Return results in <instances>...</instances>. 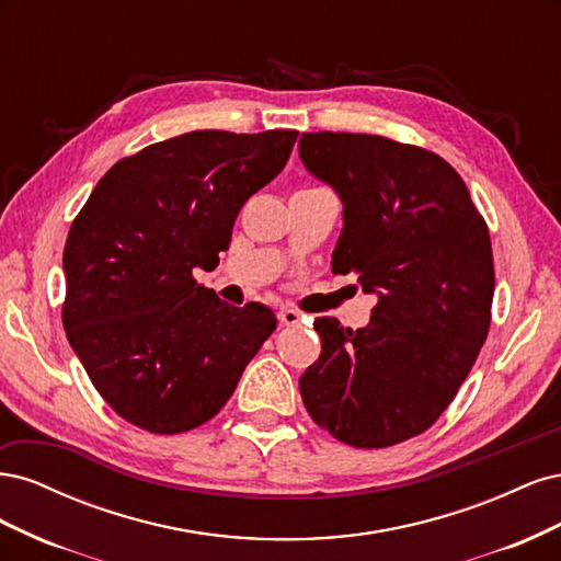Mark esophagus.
<instances>
[{"mask_svg":"<svg viewBox=\"0 0 561 561\" xmlns=\"http://www.w3.org/2000/svg\"><path fill=\"white\" fill-rule=\"evenodd\" d=\"M301 318H304V316H301L297 309H280V311H278V320L283 322V325H287V328L299 325Z\"/></svg>","mask_w":561,"mask_h":561,"instance_id":"34e87169","label":"esophagus"}]
</instances>
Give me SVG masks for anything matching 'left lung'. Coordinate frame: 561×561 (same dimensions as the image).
I'll use <instances>...</instances> for the list:
<instances>
[{"label": "left lung", "mask_w": 561, "mask_h": 561, "mask_svg": "<svg viewBox=\"0 0 561 561\" xmlns=\"http://www.w3.org/2000/svg\"><path fill=\"white\" fill-rule=\"evenodd\" d=\"M299 157L344 203L332 271L379 297L367 328L316 318L320 358L299 377L339 443L381 449L428 431L489 334L494 257L466 182L428 149L367 133H301Z\"/></svg>", "instance_id": "obj_1"}]
</instances>
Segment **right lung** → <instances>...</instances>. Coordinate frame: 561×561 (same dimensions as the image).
<instances>
[{
	"instance_id": "right-lung-1",
	"label": "right lung",
	"mask_w": 561,
	"mask_h": 561,
	"mask_svg": "<svg viewBox=\"0 0 561 561\" xmlns=\"http://www.w3.org/2000/svg\"><path fill=\"white\" fill-rule=\"evenodd\" d=\"M297 130H192L116 161L62 252V325L95 390L133 426L175 435L210 421L276 330L192 271L219 262L243 203L290 159Z\"/></svg>"
}]
</instances>
